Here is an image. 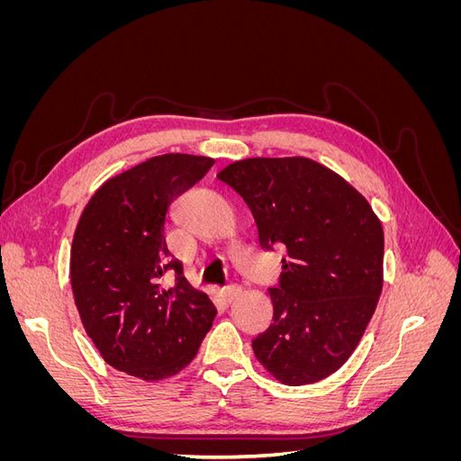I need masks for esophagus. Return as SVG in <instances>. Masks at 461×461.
Wrapping results in <instances>:
<instances>
[{
	"label": "esophagus",
	"instance_id": "1",
	"mask_svg": "<svg viewBox=\"0 0 461 461\" xmlns=\"http://www.w3.org/2000/svg\"><path fill=\"white\" fill-rule=\"evenodd\" d=\"M222 292H225L227 302H234L236 298L242 294V288L239 285H229V286H225V290H222Z\"/></svg>",
	"mask_w": 461,
	"mask_h": 461
}]
</instances>
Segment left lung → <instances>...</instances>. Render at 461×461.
Masks as SVG:
<instances>
[{
    "label": "left lung",
    "mask_w": 461,
    "mask_h": 461,
    "mask_svg": "<svg viewBox=\"0 0 461 461\" xmlns=\"http://www.w3.org/2000/svg\"><path fill=\"white\" fill-rule=\"evenodd\" d=\"M219 180L240 194L263 249L285 248L273 323L252 340L278 383L323 381L352 356L383 290L384 234L369 202L310 158H252Z\"/></svg>",
    "instance_id": "1"
}]
</instances>
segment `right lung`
Segmentation results:
<instances>
[{"label":"right lung","instance_id":"add662e5","mask_svg":"<svg viewBox=\"0 0 461 461\" xmlns=\"http://www.w3.org/2000/svg\"><path fill=\"white\" fill-rule=\"evenodd\" d=\"M213 163L188 153L149 158L107 178L78 219L71 286L82 327L105 364L136 379L183 371L215 319V305L165 242L171 203Z\"/></svg>","mask_w":461,"mask_h":461}]
</instances>
